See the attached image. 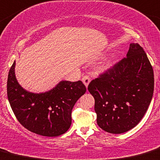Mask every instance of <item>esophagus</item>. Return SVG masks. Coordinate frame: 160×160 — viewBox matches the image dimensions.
<instances>
[{
  "label": "esophagus",
  "mask_w": 160,
  "mask_h": 160,
  "mask_svg": "<svg viewBox=\"0 0 160 160\" xmlns=\"http://www.w3.org/2000/svg\"><path fill=\"white\" fill-rule=\"evenodd\" d=\"M82 81H83V83H84L86 87L87 88V87H88L89 83H90V76H89V75H84V76H83V78H82Z\"/></svg>",
  "instance_id": "obj_1"
}]
</instances>
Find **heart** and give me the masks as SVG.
Wrapping results in <instances>:
<instances>
[{
    "label": "heart",
    "instance_id": "obj_1",
    "mask_svg": "<svg viewBox=\"0 0 160 160\" xmlns=\"http://www.w3.org/2000/svg\"><path fill=\"white\" fill-rule=\"evenodd\" d=\"M114 63H115V58L109 59V60H106L101 66H100V69H101L102 70H107V69L110 68V67L113 65Z\"/></svg>",
    "mask_w": 160,
    "mask_h": 160
}]
</instances>
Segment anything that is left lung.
Here are the masks:
<instances>
[{"label": "left lung", "instance_id": "8db88e82", "mask_svg": "<svg viewBox=\"0 0 160 160\" xmlns=\"http://www.w3.org/2000/svg\"><path fill=\"white\" fill-rule=\"evenodd\" d=\"M153 90V70L147 53L138 43H131L126 58L88 85L98 126L115 134L135 127L147 112Z\"/></svg>", "mask_w": 160, "mask_h": 160}]
</instances>
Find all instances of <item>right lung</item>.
<instances>
[{
	"instance_id": "obj_1",
	"label": "right lung",
	"mask_w": 160,
	"mask_h": 160,
	"mask_svg": "<svg viewBox=\"0 0 160 160\" xmlns=\"http://www.w3.org/2000/svg\"><path fill=\"white\" fill-rule=\"evenodd\" d=\"M15 61L9 70L7 92L17 120L27 129L44 137H58L71 125V112L76 102L85 93L83 82L61 81L44 93L26 91L14 74Z\"/></svg>"
}]
</instances>
